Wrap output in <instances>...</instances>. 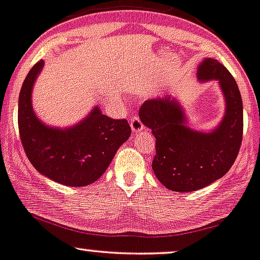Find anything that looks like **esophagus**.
I'll return each instance as SVG.
<instances>
[{
    "label": "esophagus",
    "instance_id": "1",
    "mask_svg": "<svg viewBox=\"0 0 260 260\" xmlns=\"http://www.w3.org/2000/svg\"><path fill=\"white\" fill-rule=\"evenodd\" d=\"M131 128H132L133 133H139V132H141V131L144 129L143 122H141L139 117L133 116L132 119H131Z\"/></svg>",
    "mask_w": 260,
    "mask_h": 260
}]
</instances>
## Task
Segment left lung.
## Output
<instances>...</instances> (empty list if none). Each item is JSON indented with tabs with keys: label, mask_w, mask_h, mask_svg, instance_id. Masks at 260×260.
Returning <instances> with one entry per match:
<instances>
[{
	"label": "left lung",
	"mask_w": 260,
	"mask_h": 260,
	"mask_svg": "<svg viewBox=\"0 0 260 260\" xmlns=\"http://www.w3.org/2000/svg\"><path fill=\"white\" fill-rule=\"evenodd\" d=\"M201 81H219L226 98L222 122L210 133L190 129L177 100L158 98L144 102L139 117L155 138L152 169L165 188L178 192L195 191L222 177L230 170L243 141V101L231 72L212 58L197 71Z\"/></svg>",
	"instance_id": "1"
}]
</instances>
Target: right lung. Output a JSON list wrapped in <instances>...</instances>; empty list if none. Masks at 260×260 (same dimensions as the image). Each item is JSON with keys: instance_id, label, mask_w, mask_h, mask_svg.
<instances>
[{"instance_id": "add662e5", "label": "right lung", "mask_w": 260, "mask_h": 260, "mask_svg": "<svg viewBox=\"0 0 260 260\" xmlns=\"http://www.w3.org/2000/svg\"><path fill=\"white\" fill-rule=\"evenodd\" d=\"M39 60L25 78L19 96L20 139L27 158L38 171L69 186H84L101 177L117 148L131 136L126 119H112L95 107L82 122L68 129L52 128L36 116L32 88L43 69Z\"/></svg>"}]
</instances>
